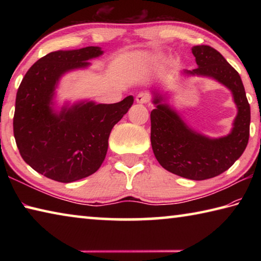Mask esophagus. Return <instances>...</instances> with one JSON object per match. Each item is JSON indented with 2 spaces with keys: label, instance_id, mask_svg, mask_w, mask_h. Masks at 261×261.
Instances as JSON below:
<instances>
[{
  "label": "esophagus",
  "instance_id": "obj_1",
  "mask_svg": "<svg viewBox=\"0 0 261 261\" xmlns=\"http://www.w3.org/2000/svg\"><path fill=\"white\" fill-rule=\"evenodd\" d=\"M137 102L138 103H147L149 102V100H151V96H149L147 93H144V92H141L138 95H137Z\"/></svg>",
  "mask_w": 261,
  "mask_h": 261
}]
</instances>
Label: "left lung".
I'll list each match as a JSON object with an SVG mask.
<instances>
[{"label": "left lung", "instance_id": "8db88e82", "mask_svg": "<svg viewBox=\"0 0 261 261\" xmlns=\"http://www.w3.org/2000/svg\"><path fill=\"white\" fill-rule=\"evenodd\" d=\"M198 68L190 74L216 79L231 90L238 114L230 135L210 139L189 129L168 106L154 99L151 112V143L159 163L180 177L202 180L228 170L245 151L250 136V105L241 76L226 59L211 46L192 48Z\"/></svg>", "mask_w": 261, "mask_h": 261}]
</instances>
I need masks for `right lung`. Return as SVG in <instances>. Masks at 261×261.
Wrapping results in <instances>:
<instances>
[{
    "label": "right lung",
    "mask_w": 261,
    "mask_h": 261,
    "mask_svg": "<svg viewBox=\"0 0 261 261\" xmlns=\"http://www.w3.org/2000/svg\"><path fill=\"white\" fill-rule=\"evenodd\" d=\"M102 54L99 47L53 51L29 69L17 91L14 136L24 161L61 183L94 174L106 158L114 125L134 103L129 95L117 103H79L53 113L56 82L69 70L87 67Z\"/></svg>",
    "instance_id": "add662e5"
}]
</instances>
